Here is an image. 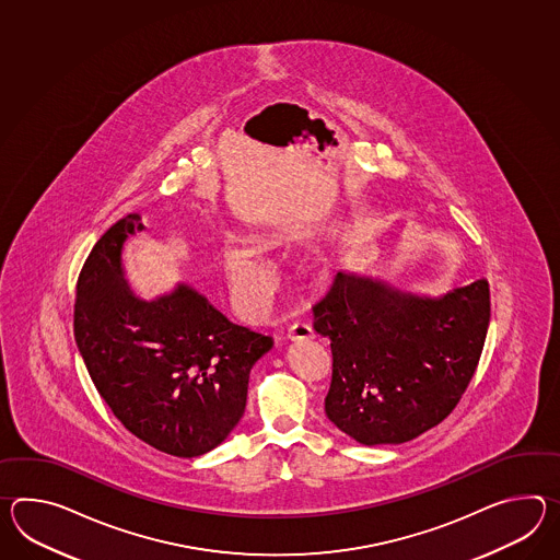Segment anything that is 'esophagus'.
I'll use <instances>...</instances> for the list:
<instances>
[{"instance_id": "obj_1", "label": "esophagus", "mask_w": 560, "mask_h": 560, "mask_svg": "<svg viewBox=\"0 0 560 560\" xmlns=\"http://www.w3.org/2000/svg\"><path fill=\"white\" fill-rule=\"evenodd\" d=\"M315 337V331H313V327L307 324H295L289 327V331H287V339L289 341H310Z\"/></svg>"}]
</instances>
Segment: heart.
Here are the masks:
<instances>
[{
	"instance_id": "1",
	"label": "heart",
	"mask_w": 560,
	"mask_h": 560,
	"mask_svg": "<svg viewBox=\"0 0 560 560\" xmlns=\"http://www.w3.org/2000/svg\"><path fill=\"white\" fill-rule=\"evenodd\" d=\"M221 261L238 307L247 315L261 313L273 293V275L267 262L236 238L224 243Z\"/></svg>"
}]
</instances>
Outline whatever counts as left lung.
Here are the masks:
<instances>
[{
  "instance_id": "left-lung-1",
  "label": "left lung",
  "mask_w": 560,
  "mask_h": 560,
  "mask_svg": "<svg viewBox=\"0 0 560 560\" xmlns=\"http://www.w3.org/2000/svg\"><path fill=\"white\" fill-rule=\"evenodd\" d=\"M313 313L334 353L329 422L363 446L404 444L442 422L470 384L490 324V289L482 277L423 295L339 271Z\"/></svg>"
}]
</instances>
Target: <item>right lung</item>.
Returning a JSON list of instances; mask_svg holds the SVG:
<instances>
[{"label":"right lung","mask_w":560,"mask_h":560,"mask_svg":"<svg viewBox=\"0 0 560 560\" xmlns=\"http://www.w3.org/2000/svg\"><path fill=\"white\" fill-rule=\"evenodd\" d=\"M144 229L138 214H126L90 250L75 285V343L128 432L171 456L197 458L243 418L250 368L273 337L229 322L188 283L138 298L122 249Z\"/></svg>","instance_id":"right-lung-1"}]
</instances>
